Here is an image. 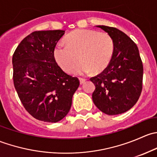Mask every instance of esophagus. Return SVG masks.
I'll return each instance as SVG.
<instances>
[{
    "instance_id": "34e87169",
    "label": "esophagus",
    "mask_w": 157,
    "mask_h": 157,
    "mask_svg": "<svg viewBox=\"0 0 157 157\" xmlns=\"http://www.w3.org/2000/svg\"><path fill=\"white\" fill-rule=\"evenodd\" d=\"M79 80H80V84H83V83H85V81H86V79L85 78H82V77H80V78H79Z\"/></svg>"
}]
</instances>
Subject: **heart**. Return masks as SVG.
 Wrapping results in <instances>:
<instances>
[{"mask_svg":"<svg viewBox=\"0 0 157 157\" xmlns=\"http://www.w3.org/2000/svg\"><path fill=\"white\" fill-rule=\"evenodd\" d=\"M65 42L67 45L59 44L55 47L54 57L66 72H69L80 58L81 60L71 72L77 74L91 71L100 73L106 68L113 55V40L106 33L77 29L70 33Z\"/></svg>","mask_w":157,"mask_h":157,"instance_id":"b5f03b06","label":"heart"}]
</instances>
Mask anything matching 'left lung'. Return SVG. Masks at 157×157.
Wrapping results in <instances>:
<instances>
[{
	"mask_svg": "<svg viewBox=\"0 0 157 157\" xmlns=\"http://www.w3.org/2000/svg\"><path fill=\"white\" fill-rule=\"evenodd\" d=\"M114 42L108 67L90 78L96 89L92 95L95 105L109 115L124 113L134 106L142 90L143 64L137 45L125 33L114 27L96 26Z\"/></svg>",
	"mask_w": 157,
	"mask_h": 157,
	"instance_id": "obj_1",
	"label": "left lung"
}]
</instances>
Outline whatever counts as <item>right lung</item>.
Returning a JSON list of instances; mask_svg holds the SVG:
<instances>
[{
    "mask_svg": "<svg viewBox=\"0 0 157 157\" xmlns=\"http://www.w3.org/2000/svg\"><path fill=\"white\" fill-rule=\"evenodd\" d=\"M64 30L36 31L19 44L13 55V83L26 110L36 119L55 123L71 109L80 82L61 70L54 57Z\"/></svg>",
    "mask_w": 157,
    "mask_h": 157,
    "instance_id": "obj_1",
    "label": "right lung"
}]
</instances>
